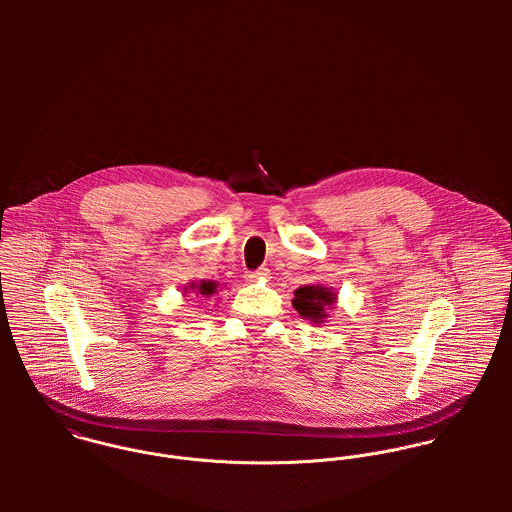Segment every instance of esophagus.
<instances>
[{
	"label": "esophagus",
	"mask_w": 512,
	"mask_h": 512,
	"mask_svg": "<svg viewBox=\"0 0 512 512\" xmlns=\"http://www.w3.org/2000/svg\"><path fill=\"white\" fill-rule=\"evenodd\" d=\"M270 276V270L268 268H258V270H254V272H246V280H250V282H254V280H264V278H268Z\"/></svg>",
	"instance_id": "esophagus-1"
}]
</instances>
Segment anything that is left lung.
<instances>
[{"instance_id":"obj_1","label":"left lung","mask_w":512,"mask_h":512,"mask_svg":"<svg viewBox=\"0 0 512 512\" xmlns=\"http://www.w3.org/2000/svg\"><path fill=\"white\" fill-rule=\"evenodd\" d=\"M335 303V295L329 288L323 286H303L295 290L293 307L295 311L313 323H321V319L327 315L325 307Z\"/></svg>"}]
</instances>
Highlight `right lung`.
Instances as JSON below:
<instances>
[{"label":"right lung","mask_w":512,"mask_h":512,"mask_svg":"<svg viewBox=\"0 0 512 512\" xmlns=\"http://www.w3.org/2000/svg\"><path fill=\"white\" fill-rule=\"evenodd\" d=\"M189 288H191V290H197V293H201V295H213L215 290H217V284H215V282H205V280H203L199 286L191 284Z\"/></svg>","instance_id":"add662e5"}]
</instances>
